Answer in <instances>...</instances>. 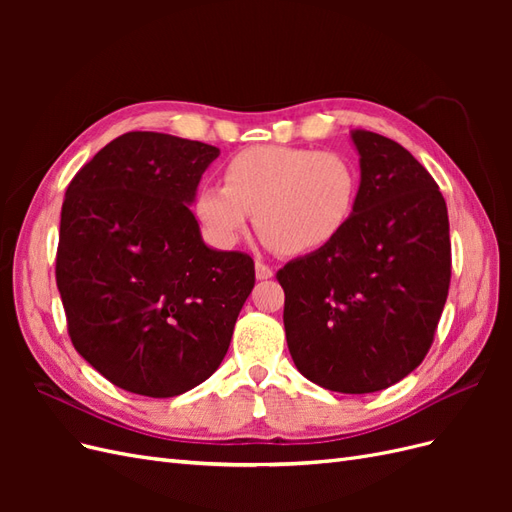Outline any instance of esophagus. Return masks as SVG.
<instances>
[{
    "label": "esophagus",
    "mask_w": 512,
    "mask_h": 512,
    "mask_svg": "<svg viewBox=\"0 0 512 512\" xmlns=\"http://www.w3.org/2000/svg\"><path fill=\"white\" fill-rule=\"evenodd\" d=\"M256 277L258 280H269V277H273V269L269 265H265V262H256Z\"/></svg>",
    "instance_id": "1"
}]
</instances>
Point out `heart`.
Here are the masks:
<instances>
[{
    "instance_id": "1",
    "label": "heart",
    "mask_w": 512,
    "mask_h": 512,
    "mask_svg": "<svg viewBox=\"0 0 512 512\" xmlns=\"http://www.w3.org/2000/svg\"><path fill=\"white\" fill-rule=\"evenodd\" d=\"M222 177L224 188L203 185L194 198L198 222L222 247L235 245L256 213L267 245L314 254L342 235L359 205V168L337 151L247 147L224 164Z\"/></svg>"
}]
</instances>
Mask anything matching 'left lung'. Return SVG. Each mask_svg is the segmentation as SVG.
<instances>
[{"instance_id": "left-lung-1", "label": "left lung", "mask_w": 512, "mask_h": 512, "mask_svg": "<svg viewBox=\"0 0 512 512\" xmlns=\"http://www.w3.org/2000/svg\"><path fill=\"white\" fill-rule=\"evenodd\" d=\"M361 192L331 245L277 271L294 365L322 389L374 393L423 363L451 286L448 213L408 149L354 130Z\"/></svg>"}]
</instances>
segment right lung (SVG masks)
I'll list each match as a JSON object with an SVG mask.
<instances>
[{
  "instance_id": "obj_1",
  "label": "right lung",
  "mask_w": 512,
  "mask_h": 512,
  "mask_svg": "<svg viewBox=\"0 0 512 512\" xmlns=\"http://www.w3.org/2000/svg\"><path fill=\"white\" fill-rule=\"evenodd\" d=\"M220 149L128 132L70 181L55 280L72 346L123 391L175 397L220 367L256 282L254 260L215 252L190 211Z\"/></svg>"
}]
</instances>
